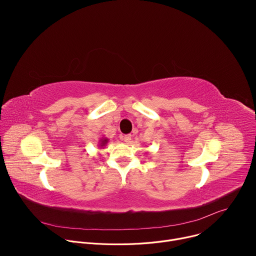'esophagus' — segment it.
Listing matches in <instances>:
<instances>
[{
    "label": "esophagus",
    "instance_id": "esophagus-1",
    "mask_svg": "<svg viewBox=\"0 0 256 256\" xmlns=\"http://www.w3.org/2000/svg\"><path fill=\"white\" fill-rule=\"evenodd\" d=\"M130 140H132V136H130V134H126V136H124V140L126 144H128V142H130Z\"/></svg>",
    "mask_w": 256,
    "mask_h": 256
}]
</instances>
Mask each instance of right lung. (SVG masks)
Returning a JSON list of instances; mask_svg holds the SVG:
<instances>
[{"label": "right lung", "instance_id": "1", "mask_svg": "<svg viewBox=\"0 0 256 256\" xmlns=\"http://www.w3.org/2000/svg\"><path fill=\"white\" fill-rule=\"evenodd\" d=\"M108 138H105V136H102V138H100V140H99V148H103V147H105L106 146V144L108 142Z\"/></svg>", "mask_w": 256, "mask_h": 256}]
</instances>
